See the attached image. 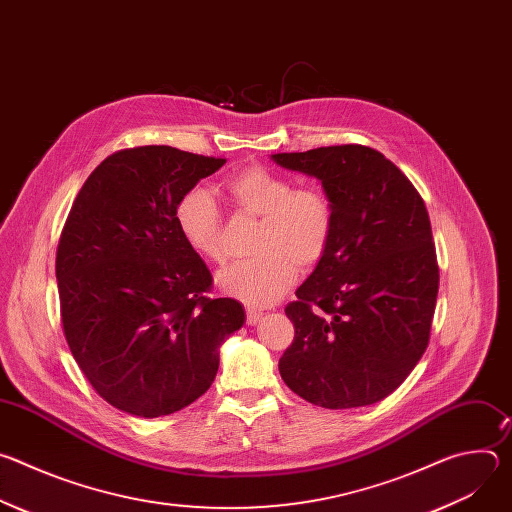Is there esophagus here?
<instances>
[{
	"label": "esophagus",
	"instance_id": "esophagus-1",
	"mask_svg": "<svg viewBox=\"0 0 512 512\" xmlns=\"http://www.w3.org/2000/svg\"><path fill=\"white\" fill-rule=\"evenodd\" d=\"M261 316H263V312L261 310H255V308H247V324H257L259 320H261Z\"/></svg>",
	"mask_w": 512,
	"mask_h": 512
}]
</instances>
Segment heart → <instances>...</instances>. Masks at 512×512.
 I'll list each match as a JSON object with an SVG mask.
<instances>
[{
	"mask_svg": "<svg viewBox=\"0 0 512 512\" xmlns=\"http://www.w3.org/2000/svg\"><path fill=\"white\" fill-rule=\"evenodd\" d=\"M223 190L235 210L259 218L251 241L253 257L218 275L229 296L251 308L279 300L294 285L298 269H314L334 235V204L318 186H294L265 166H245L225 178ZM184 243L202 259L223 263V212L202 186L188 188L174 206Z\"/></svg>",
	"mask_w": 512,
	"mask_h": 512,
	"instance_id": "b5f03b06",
	"label": "heart"
}]
</instances>
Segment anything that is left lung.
Listing matches in <instances>:
<instances>
[{
  "instance_id": "1",
  "label": "left lung",
  "mask_w": 512,
  "mask_h": 512,
  "mask_svg": "<svg viewBox=\"0 0 512 512\" xmlns=\"http://www.w3.org/2000/svg\"><path fill=\"white\" fill-rule=\"evenodd\" d=\"M271 158L316 176L336 216L324 259L285 306L296 334L279 358L281 379L326 409L373 405L409 377L429 344L440 267L425 202L367 145Z\"/></svg>"
}]
</instances>
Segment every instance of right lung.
I'll list each match as a JSON object with an SVG mask.
<instances>
[{"label":"right lung","mask_w":512,"mask_h":512,"mask_svg":"<svg viewBox=\"0 0 512 512\" xmlns=\"http://www.w3.org/2000/svg\"><path fill=\"white\" fill-rule=\"evenodd\" d=\"M227 160L141 145L105 158L83 184L56 249L60 320L93 389L137 417L204 395L218 346L245 322L178 233L174 206Z\"/></svg>","instance_id":"right-lung-1"}]
</instances>
